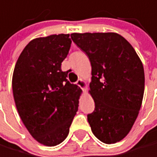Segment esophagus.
Here are the masks:
<instances>
[{"label":"esophagus","mask_w":157,"mask_h":157,"mask_svg":"<svg viewBox=\"0 0 157 157\" xmlns=\"http://www.w3.org/2000/svg\"><path fill=\"white\" fill-rule=\"evenodd\" d=\"M77 84H78V86H79L83 90H86L88 89V85H87L86 81H85L84 79H82V78H79V79L77 81Z\"/></svg>","instance_id":"1"}]
</instances>
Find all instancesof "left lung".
Listing matches in <instances>:
<instances>
[{"label":"left lung","instance_id":"left-lung-1","mask_svg":"<svg viewBox=\"0 0 157 157\" xmlns=\"http://www.w3.org/2000/svg\"><path fill=\"white\" fill-rule=\"evenodd\" d=\"M71 39L91 66L89 92L95 104L88 115L91 131L101 142L116 144L128 134L139 115L144 92L143 63L117 33H72Z\"/></svg>","mask_w":157,"mask_h":157}]
</instances>
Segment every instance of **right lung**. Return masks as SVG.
<instances>
[{
  "instance_id": "add662e5",
  "label": "right lung",
  "mask_w": 157,
  "mask_h": 157,
  "mask_svg": "<svg viewBox=\"0 0 157 157\" xmlns=\"http://www.w3.org/2000/svg\"><path fill=\"white\" fill-rule=\"evenodd\" d=\"M69 34L50 35L29 41L15 64L12 87L17 112L40 144L55 146L69 133L82 92L61 69L67 56Z\"/></svg>"
}]
</instances>
